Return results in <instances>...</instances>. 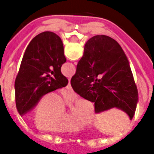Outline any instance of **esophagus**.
<instances>
[{"label":"esophagus","mask_w":154,"mask_h":154,"mask_svg":"<svg viewBox=\"0 0 154 154\" xmlns=\"http://www.w3.org/2000/svg\"><path fill=\"white\" fill-rule=\"evenodd\" d=\"M66 89H69V90H71V91H72V86H71V84H70V81H69V84H68L67 86H66Z\"/></svg>","instance_id":"esophagus-1"}]
</instances>
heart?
I'll return each instance as SVG.
<instances>
[{"instance_id": "1", "label": "heart", "mask_w": 154, "mask_h": 154, "mask_svg": "<svg viewBox=\"0 0 154 154\" xmlns=\"http://www.w3.org/2000/svg\"><path fill=\"white\" fill-rule=\"evenodd\" d=\"M73 97L60 96L56 93L42 97L37 105L34 113V124L38 129L53 133L77 131L93 120L94 112L91 105L85 99L77 103L72 113H68L69 106L66 103ZM64 100L65 101H63Z\"/></svg>"}]
</instances>
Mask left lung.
I'll return each instance as SVG.
<instances>
[{"label":"left lung","mask_w":154,"mask_h":154,"mask_svg":"<svg viewBox=\"0 0 154 154\" xmlns=\"http://www.w3.org/2000/svg\"><path fill=\"white\" fill-rule=\"evenodd\" d=\"M65 61L62 41L54 32H43L30 42L15 81L16 106L20 115L44 95L67 85L68 79L60 72Z\"/></svg>","instance_id":"1"}]
</instances>
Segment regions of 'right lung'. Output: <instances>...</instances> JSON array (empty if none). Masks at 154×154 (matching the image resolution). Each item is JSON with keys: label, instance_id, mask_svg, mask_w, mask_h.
Here are the masks:
<instances>
[{"label": "right lung", "instance_id": "right-lung-1", "mask_svg": "<svg viewBox=\"0 0 154 154\" xmlns=\"http://www.w3.org/2000/svg\"><path fill=\"white\" fill-rule=\"evenodd\" d=\"M71 85L94 103L96 113L117 108L130 120L134 117L138 101L137 85L123 49L111 37L97 35L86 42Z\"/></svg>", "mask_w": 154, "mask_h": 154}]
</instances>
